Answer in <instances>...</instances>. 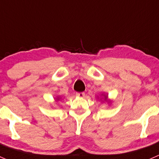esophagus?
<instances>
[{
    "label": "esophagus",
    "instance_id": "34e87169",
    "mask_svg": "<svg viewBox=\"0 0 159 159\" xmlns=\"http://www.w3.org/2000/svg\"><path fill=\"white\" fill-rule=\"evenodd\" d=\"M76 96H78V97H84L85 93H76Z\"/></svg>",
    "mask_w": 159,
    "mask_h": 159
}]
</instances>
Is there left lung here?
<instances>
[{
    "label": "left lung",
    "mask_w": 159,
    "mask_h": 159,
    "mask_svg": "<svg viewBox=\"0 0 159 159\" xmlns=\"http://www.w3.org/2000/svg\"><path fill=\"white\" fill-rule=\"evenodd\" d=\"M103 96H104V99H105V100H107V98H108V96L107 95H103Z\"/></svg>",
    "instance_id": "left-lung-1"
}]
</instances>
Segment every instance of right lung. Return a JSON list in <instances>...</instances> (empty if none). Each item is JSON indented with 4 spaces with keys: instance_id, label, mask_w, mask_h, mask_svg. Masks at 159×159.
Wrapping results in <instances>:
<instances>
[{
    "instance_id": "obj_1",
    "label": "right lung",
    "mask_w": 159,
    "mask_h": 159,
    "mask_svg": "<svg viewBox=\"0 0 159 159\" xmlns=\"http://www.w3.org/2000/svg\"><path fill=\"white\" fill-rule=\"evenodd\" d=\"M57 100H59V99H59V98H57Z\"/></svg>"
}]
</instances>
